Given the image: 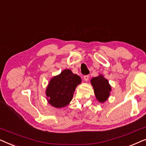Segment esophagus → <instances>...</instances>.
<instances>
[{"label":"esophagus","instance_id":"esophagus-1","mask_svg":"<svg viewBox=\"0 0 146 146\" xmlns=\"http://www.w3.org/2000/svg\"><path fill=\"white\" fill-rule=\"evenodd\" d=\"M89 77H90L89 75H86V76H84V81L87 82L88 80Z\"/></svg>","mask_w":146,"mask_h":146}]
</instances>
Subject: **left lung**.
<instances>
[{
  "mask_svg": "<svg viewBox=\"0 0 146 146\" xmlns=\"http://www.w3.org/2000/svg\"><path fill=\"white\" fill-rule=\"evenodd\" d=\"M91 84L94 88L96 99L100 102H104L108 98L111 89L108 80L103 75H99L91 80Z\"/></svg>",
  "mask_w": 146,
  "mask_h": 146,
  "instance_id": "1",
  "label": "left lung"
}]
</instances>
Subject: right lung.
Instances as JSON below:
<instances>
[{"instance_id": "add662e5", "label": "right lung", "mask_w": 146, "mask_h": 146, "mask_svg": "<svg viewBox=\"0 0 146 146\" xmlns=\"http://www.w3.org/2000/svg\"><path fill=\"white\" fill-rule=\"evenodd\" d=\"M81 83L79 76L66 69L59 75L53 77L49 82L46 94L52 106L60 108L70 102L76 86Z\"/></svg>"}]
</instances>
